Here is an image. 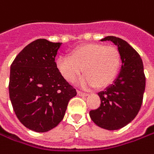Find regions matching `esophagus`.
Listing matches in <instances>:
<instances>
[{
	"label": "esophagus",
	"mask_w": 154,
	"mask_h": 154,
	"mask_svg": "<svg viewBox=\"0 0 154 154\" xmlns=\"http://www.w3.org/2000/svg\"><path fill=\"white\" fill-rule=\"evenodd\" d=\"M77 94H78V95H80V96H85L87 97L88 95V94H87V93H83V92H81V91H77Z\"/></svg>",
	"instance_id": "obj_1"
}]
</instances>
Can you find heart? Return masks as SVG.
<instances>
[{
	"label": "heart",
	"instance_id": "1",
	"mask_svg": "<svg viewBox=\"0 0 154 154\" xmlns=\"http://www.w3.org/2000/svg\"><path fill=\"white\" fill-rule=\"evenodd\" d=\"M120 55L112 46L88 43L75 48L70 56H59L55 67L59 73L69 83H73L81 74L86 73L78 82L83 88L97 86L103 88L115 80L120 67Z\"/></svg>",
	"mask_w": 154,
	"mask_h": 154
}]
</instances>
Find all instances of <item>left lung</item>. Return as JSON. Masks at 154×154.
I'll return each instance as SVG.
<instances>
[{
    "mask_svg": "<svg viewBox=\"0 0 154 154\" xmlns=\"http://www.w3.org/2000/svg\"><path fill=\"white\" fill-rule=\"evenodd\" d=\"M100 41L117 46L122 64L112 84L98 94L100 106L89 115L98 127L118 130L129 124L140 109L146 87L144 66L139 54L122 39L106 36Z\"/></svg>",
    "mask_w": 154,
    "mask_h": 154,
    "instance_id": "obj_1",
    "label": "left lung"
}]
</instances>
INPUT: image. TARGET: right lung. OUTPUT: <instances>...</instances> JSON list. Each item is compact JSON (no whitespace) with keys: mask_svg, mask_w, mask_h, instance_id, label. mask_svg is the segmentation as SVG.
I'll return each mask as SVG.
<instances>
[{"mask_svg":"<svg viewBox=\"0 0 154 154\" xmlns=\"http://www.w3.org/2000/svg\"><path fill=\"white\" fill-rule=\"evenodd\" d=\"M61 44L36 40L10 66L8 90L14 111L25 127L37 133L56 127L64 118L68 101L77 94L55 67Z\"/></svg>","mask_w":154,"mask_h":154,"instance_id":"right-lung-1","label":"right lung"}]
</instances>
